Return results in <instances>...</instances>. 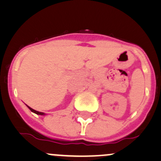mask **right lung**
<instances>
[{
	"mask_svg": "<svg viewBox=\"0 0 161 161\" xmlns=\"http://www.w3.org/2000/svg\"><path fill=\"white\" fill-rule=\"evenodd\" d=\"M27 107H28L29 109H30L31 111L33 112V113H35V114H40V115H44V114H44V113H43V112L37 111H36V110H34V109H32V108H31L30 107H29V106H27Z\"/></svg>",
	"mask_w": 161,
	"mask_h": 161,
	"instance_id": "right-lung-1",
	"label": "right lung"
}]
</instances>
